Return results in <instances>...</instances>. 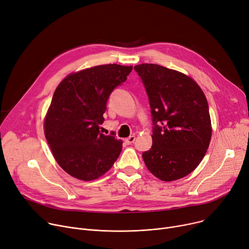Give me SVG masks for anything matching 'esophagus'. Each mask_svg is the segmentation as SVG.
Segmentation results:
<instances>
[{
    "mask_svg": "<svg viewBox=\"0 0 249 249\" xmlns=\"http://www.w3.org/2000/svg\"><path fill=\"white\" fill-rule=\"evenodd\" d=\"M135 141H136V137H135V136H130L129 138L124 139V142H125L126 144H131V143L135 142Z\"/></svg>",
    "mask_w": 249,
    "mask_h": 249,
    "instance_id": "34e87169",
    "label": "esophagus"
}]
</instances>
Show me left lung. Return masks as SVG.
Segmentation results:
<instances>
[{"label": "left lung", "mask_w": 249, "mask_h": 249, "mask_svg": "<svg viewBox=\"0 0 249 249\" xmlns=\"http://www.w3.org/2000/svg\"><path fill=\"white\" fill-rule=\"evenodd\" d=\"M148 97L152 145L142 152L150 173L163 181L184 178L200 163L212 139L205 95L189 76L160 65L135 68Z\"/></svg>", "instance_id": "left-lung-1"}]
</instances>
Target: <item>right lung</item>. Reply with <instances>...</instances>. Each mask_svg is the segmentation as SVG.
<instances>
[{
  "mask_svg": "<svg viewBox=\"0 0 249 249\" xmlns=\"http://www.w3.org/2000/svg\"><path fill=\"white\" fill-rule=\"evenodd\" d=\"M132 67L102 65L68 75L53 92L45 136L53 158L70 176L92 180L105 175L121 154L116 132L100 125L112 90L126 81Z\"/></svg>",
  "mask_w": 249,
  "mask_h": 249,
  "instance_id": "right-lung-1",
  "label": "right lung"
}]
</instances>
